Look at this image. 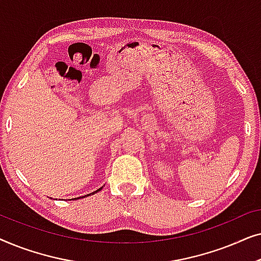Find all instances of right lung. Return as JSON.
Wrapping results in <instances>:
<instances>
[{"instance_id":"1","label":"right lung","mask_w":261,"mask_h":261,"mask_svg":"<svg viewBox=\"0 0 261 261\" xmlns=\"http://www.w3.org/2000/svg\"><path fill=\"white\" fill-rule=\"evenodd\" d=\"M99 190H102V188H99V189H98V190H96V191H94V192H91V194H92V195H94V194H96V192H98ZM91 194H89V195H85V196H90ZM85 196H83V197H85ZM78 198H81V197H77L76 199H78Z\"/></svg>"}]
</instances>
